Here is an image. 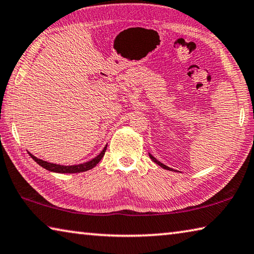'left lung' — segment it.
Masks as SVG:
<instances>
[{"instance_id":"left-lung-1","label":"left lung","mask_w":254,"mask_h":254,"mask_svg":"<svg viewBox=\"0 0 254 254\" xmlns=\"http://www.w3.org/2000/svg\"><path fill=\"white\" fill-rule=\"evenodd\" d=\"M149 157H150V158H151V160H152V161H154V162H156V163H157V165H159V166H160V167H161V168H163V169H166V170H171V171H173V170H174V169H171V168H169V167H167L166 165H163V163H161L160 161H158V160H157V159H156V158H154V157L152 156V154H151V153H149Z\"/></svg>"}]
</instances>
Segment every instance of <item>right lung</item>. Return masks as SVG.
Listing matches in <instances>:
<instances>
[{
	"instance_id": "1",
	"label": "right lung",
	"mask_w": 254,
	"mask_h": 254,
	"mask_svg": "<svg viewBox=\"0 0 254 254\" xmlns=\"http://www.w3.org/2000/svg\"><path fill=\"white\" fill-rule=\"evenodd\" d=\"M107 144L104 147V149L102 150V152L96 156L92 160H89L87 162L80 163V165H74V166H62V165H57V163H51L48 161H44L41 159L34 157L33 154L30 153V156L36 161L38 165L41 166L42 168H45L49 171H53V173H59V174H76V173H83V171H87L89 169H92L95 167L98 162L101 161V159L104 157L105 151H106Z\"/></svg>"
}]
</instances>
